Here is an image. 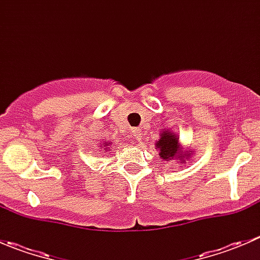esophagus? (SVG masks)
<instances>
[{
  "instance_id": "34e87169",
  "label": "esophagus",
  "mask_w": 260,
  "mask_h": 260,
  "mask_svg": "<svg viewBox=\"0 0 260 260\" xmlns=\"http://www.w3.org/2000/svg\"><path fill=\"white\" fill-rule=\"evenodd\" d=\"M135 136H137V137H140V136H141L140 131H135Z\"/></svg>"
}]
</instances>
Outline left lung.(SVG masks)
Masks as SVG:
<instances>
[{"mask_svg": "<svg viewBox=\"0 0 260 260\" xmlns=\"http://www.w3.org/2000/svg\"><path fill=\"white\" fill-rule=\"evenodd\" d=\"M157 151L159 152V157L166 161H171V158H176L177 161L185 162V158L187 159L190 157V153L187 151L183 153L182 149L180 148L179 138L177 135H174L170 129H166L162 132L161 138L156 143Z\"/></svg>", "mask_w": 260, "mask_h": 260, "instance_id": "8db88e82", "label": "left lung"}]
</instances>
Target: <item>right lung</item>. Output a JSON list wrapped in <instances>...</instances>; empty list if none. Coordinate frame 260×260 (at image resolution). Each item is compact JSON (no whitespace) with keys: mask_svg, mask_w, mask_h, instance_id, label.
<instances>
[{"mask_svg":"<svg viewBox=\"0 0 260 260\" xmlns=\"http://www.w3.org/2000/svg\"><path fill=\"white\" fill-rule=\"evenodd\" d=\"M106 146H107V145H106Z\"/></svg>","mask_w":260,"mask_h":260,"instance_id":"obj_1","label":"right lung"}]
</instances>
